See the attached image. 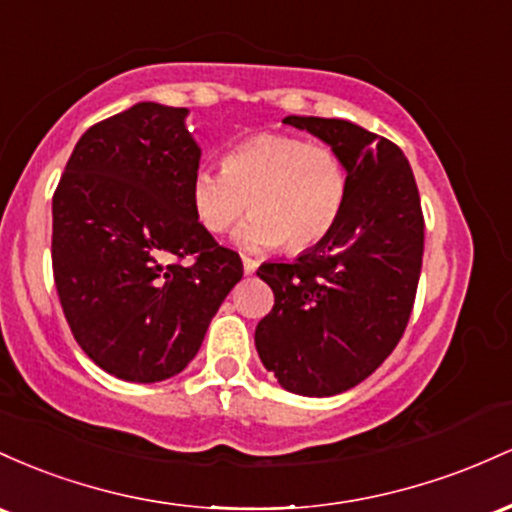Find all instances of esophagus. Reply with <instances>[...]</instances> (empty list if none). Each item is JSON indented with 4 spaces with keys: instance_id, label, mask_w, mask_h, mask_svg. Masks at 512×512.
<instances>
[{
    "instance_id": "1",
    "label": "esophagus",
    "mask_w": 512,
    "mask_h": 512,
    "mask_svg": "<svg viewBox=\"0 0 512 512\" xmlns=\"http://www.w3.org/2000/svg\"><path fill=\"white\" fill-rule=\"evenodd\" d=\"M241 263H244V273L246 275H251V273H256V268H258V263L254 261V258H249V256H241Z\"/></svg>"
}]
</instances>
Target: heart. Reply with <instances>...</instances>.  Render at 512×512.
I'll list each match as a JSON object with an SVG mask.
<instances>
[{
  "instance_id": "obj_1",
  "label": "heart",
  "mask_w": 512,
  "mask_h": 512,
  "mask_svg": "<svg viewBox=\"0 0 512 512\" xmlns=\"http://www.w3.org/2000/svg\"><path fill=\"white\" fill-rule=\"evenodd\" d=\"M348 166L338 149L292 135H256L227 154L222 169L200 166L191 181L198 222L212 234L232 229L251 205L239 244L312 249L341 220Z\"/></svg>"
}]
</instances>
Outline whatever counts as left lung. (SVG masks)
Masks as SVG:
<instances>
[{
    "instance_id": "8db88e82",
    "label": "left lung",
    "mask_w": 512,
    "mask_h": 512,
    "mask_svg": "<svg viewBox=\"0 0 512 512\" xmlns=\"http://www.w3.org/2000/svg\"><path fill=\"white\" fill-rule=\"evenodd\" d=\"M338 149L348 200L333 232L292 263L256 275L275 304L256 326V350L280 387L333 396L380 367L409 324L423 263V212L404 152L350 120L287 116Z\"/></svg>"
}]
</instances>
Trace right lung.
I'll return each mask as SVG.
<instances>
[{
	"label": "right lung",
	"instance_id": "right-lung-1",
	"mask_svg": "<svg viewBox=\"0 0 512 512\" xmlns=\"http://www.w3.org/2000/svg\"><path fill=\"white\" fill-rule=\"evenodd\" d=\"M186 116L142 101L91 125L53 195L62 312L84 353L125 382L179 375L244 275L193 212L200 147Z\"/></svg>",
	"mask_w": 512,
	"mask_h": 512
}]
</instances>
